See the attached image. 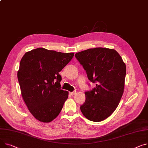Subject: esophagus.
<instances>
[{"label": "esophagus", "mask_w": 148, "mask_h": 148, "mask_svg": "<svg viewBox=\"0 0 148 148\" xmlns=\"http://www.w3.org/2000/svg\"><path fill=\"white\" fill-rule=\"evenodd\" d=\"M70 94L71 95H75V94H76V92H70Z\"/></svg>", "instance_id": "34e87169"}]
</instances>
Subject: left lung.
Instances as JSON below:
<instances>
[{"label": "left lung", "mask_w": 148, "mask_h": 148, "mask_svg": "<svg viewBox=\"0 0 148 148\" xmlns=\"http://www.w3.org/2000/svg\"><path fill=\"white\" fill-rule=\"evenodd\" d=\"M89 80L96 87L85 92L80 106L83 115L95 122L109 117L119 104L124 92L126 66L114 49L96 47L75 54Z\"/></svg>", "instance_id": "8db88e82"}]
</instances>
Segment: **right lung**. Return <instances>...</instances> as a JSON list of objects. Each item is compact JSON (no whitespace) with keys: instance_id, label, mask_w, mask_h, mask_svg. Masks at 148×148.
<instances>
[{"instance_id":"1","label":"right lung","mask_w":148,"mask_h":148,"mask_svg":"<svg viewBox=\"0 0 148 148\" xmlns=\"http://www.w3.org/2000/svg\"><path fill=\"white\" fill-rule=\"evenodd\" d=\"M74 55L40 47L23 56L17 73L21 95L29 111L38 121L51 122L61 111L68 92L61 88L59 73Z\"/></svg>"}]
</instances>
